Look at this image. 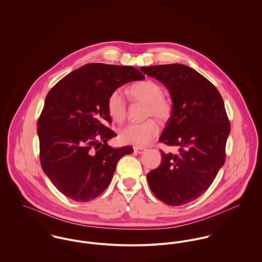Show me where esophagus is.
Listing matches in <instances>:
<instances>
[{
    "label": "esophagus",
    "mask_w": 262,
    "mask_h": 262,
    "mask_svg": "<svg viewBox=\"0 0 262 262\" xmlns=\"http://www.w3.org/2000/svg\"><path fill=\"white\" fill-rule=\"evenodd\" d=\"M134 150L138 154H143L146 150L145 147H142V146H134Z\"/></svg>",
    "instance_id": "obj_1"
}]
</instances>
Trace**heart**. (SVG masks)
<instances>
[{"mask_svg":"<svg viewBox=\"0 0 262 262\" xmlns=\"http://www.w3.org/2000/svg\"><path fill=\"white\" fill-rule=\"evenodd\" d=\"M133 100L145 104V118L155 117L160 122H167L174 113L173 100L164 94L163 88L149 79L139 81L127 88ZM107 112L116 122L121 123L127 117V103L120 91H114L107 99ZM159 125L154 119L142 123L128 124L119 130V139L123 144L146 145L159 134Z\"/></svg>","mask_w":262,"mask_h":262,"instance_id":"heart-1","label":"heart"}]
</instances>
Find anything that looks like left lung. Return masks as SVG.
Masks as SVG:
<instances>
[{"label": "left lung", "mask_w": 262, "mask_h": 262, "mask_svg": "<svg viewBox=\"0 0 262 262\" xmlns=\"http://www.w3.org/2000/svg\"><path fill=\"white\" fill-rule=\"evenodd\" d=\"M141 70L170 90L174 113L159 141L179 149L177 154L161 150V165L146 174L149 188L170 206L190 203L211 186L225 163L230 122L223 98L189 66L176 63Z\"/></svg>", "instance_id": "8db88e82"}]
</instances>
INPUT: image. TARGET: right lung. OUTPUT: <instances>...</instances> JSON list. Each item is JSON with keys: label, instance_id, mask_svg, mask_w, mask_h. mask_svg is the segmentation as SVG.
Returning <instances> with one entry per match:
<instances>
[{"label": "right lung", "instance_id": "1", "mask_svg": "<svg viewBox=\"0 0 262 262\" xmlns=\"http://www.w3.org/2000/svg\"><path fill=\"white\" fill-rule=\"evenodd\" d=\"M132 66L89 63L63 77L48 92L37 122L40 163L66 197L88 202L110 185L117 162L132 146L114 148L107 99L124 83L143 80Z\"/></svg>", "mask_w": 262, "mask_h": 262}]
</instances>
